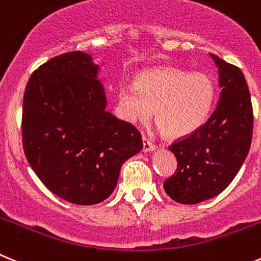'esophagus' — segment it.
<instances>
[{"instance_id": "34e87169", "label": "esophagus", "mask_w": 261, "mask_h": 261, "mask_svg": "<svg viewBox=\"0 0 261 261\" xmlns=\"http://www.w3.org/2000/svg\"><path fill=\"white\" fill-rule=\"evenodd\" d=\"M142 146H143L142 147L143 152H152V151L156 150V146L146 137L142 138Z\"/></svg>"}]
</instances>
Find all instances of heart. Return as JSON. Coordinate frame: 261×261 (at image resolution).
I'll return each mask as SVG.
<instances>
[{
    "label": "heart",
    "instance_id": "heart-1",
    "mask_svg": "<svg viewBox=\"0 0 261 261\" xmlns=\"http://www.w3.org/2000/svg\"><path fill=\"white\" fill-rule=\"evenodd\" d=\"M119 108L126 121L143 124L155 110V121L166 137L179 140L205 124L215 101L210 76L178 68H155L141 71L135 84L118 91Z\"/></svg>",
    "mask_w": 261,
    "mask_h": 261
}]
</instances>
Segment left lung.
I'll return each instance as SVG.
<instances>
[{
	"instance_id": "left-lung-1",
	"label": "left lung",
	"mask_w": 261,
	"mask_h": 261,
	"mask_svg": "<svg viewBox=\"0 0 261 261\" xmlns=\"http://www.w3.org/2000/svg\"><path fill=\"white\" fill-rule=\"evenodd\" d=\"M219 74L220 97L209 120L169 150L177 170L164 182L175 202L195 205L215 197L229 186L244 164L252 140V106L244 74L210 54Z\"/></svg>"
}]
</instances>
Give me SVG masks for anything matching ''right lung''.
Instances as JSON below:
<instances>
[{
	"mask_svg": "<svg viewBox=\"0 0 261 261\" xmlns=\"http://www.w3.org/2000/svg\"><path fill=\"white\" fill-rule=\"evenodd\" d=\"M91 55L68 52L31 75L23 100V147L43 185L76 205L102 202L124 161L142 150L132 124L106 110L108 98Z\"/></svg>",
	"mask_w": 261,
	"mask_h": 261,
	"instance_id": "right-lung-1",
	"label": "right lung"
}]
</instances>
